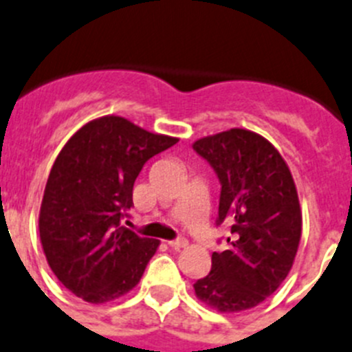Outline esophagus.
<instances>
[{
  "label": "esophagus",
  "mask_w": 352,
  "mask_h": 352,
  "mask_svg": "<svg viewBox=\"0 0 352 352\" xmlns=\"http://www.w3.org/2000/svg\"><path fill=\"white\" fill-rule=\"evenodd\" d=\"M168 245L172 246L173 250L180 252V250H182V248H186V246L189 245V241H187L186 238H179V239H173V241H168Z\"/></svg>",
  "instance_id": "34e87169"
}]
</instances>
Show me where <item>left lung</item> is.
Listing matches in <instances>:
<instances>
[{
	"label": "left lung",
	"mask_w": 352,
	"mask_h": 352,
	"mask_svg": "<svg viewBox=\"0 0 352 352\" xmlns=\"http://www.w3.org/2000/svg\"><path fill=\"white\" fill-rule=\"evenodd\" d=\"M222 184L219 224H231L229 250L213 252L212 271L195 283L203 304L239 313L274 294L294 265L302 210L287 161L265 137L231 128L192 144Z\"/></svg>",
	"instance_id": "left-lung-1"
}]
</instances>
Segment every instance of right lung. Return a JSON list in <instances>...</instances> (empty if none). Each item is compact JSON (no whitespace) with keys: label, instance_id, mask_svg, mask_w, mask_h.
I'll use <instances>...</instances> for the list:
<instances>
[{"label":"right lung","instance_id":"right-lung-1","mask_svg":"<svg viewBox=\"0 0 352 352\" xmlns=\"http://www.w3.org/2000/svg\"><path fill=\"white\" fill-rule=\"evenodd\" d=\"M179 142L123 116L95 118L65 142L48 175L39 239L48 265L69 292L106 304L139 285L160 239L121 226L144 163Z\"/></svg>","mask_w":352,"mask_h":352}]
</instances>
